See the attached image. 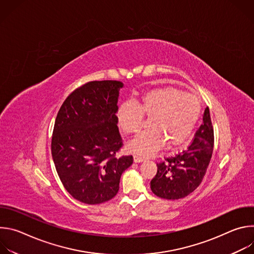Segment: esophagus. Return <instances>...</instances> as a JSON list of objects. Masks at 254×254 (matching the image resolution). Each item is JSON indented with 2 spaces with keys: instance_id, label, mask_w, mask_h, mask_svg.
<instances>
[{
  "instance_id": "1",
  "label": "esophagus",
  "mask_w": 254,
  "mask_h": 254,
  "mask_svg": "<svg viewBox=\"0 0 254 254\" xmlns=\"http://www.w3.org/2000/svg\"><path fill=\"white\" fill-rule=\"evenodd\" d=\"M142 161H143V158H141L139 156H136V155L133 156V162L134 163H141Z\"/></svg>"
}]
</instances>
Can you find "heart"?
<instances>
[{
	"instance_id": "b5f03b06",
	"label": "heart",
	"mask_w": 254,
	"mask_h": 254,
	"mask_svg": "<svg viewBox=\"0 0 254 254\" xmlns=\"http://www.w3.org/2000/svg\"><path fill=\"white\" fill-rule=\"evenodd\" d=\"M201 114L200 99L173 86L157 87L142 93L134 102H125L118 110L119 127L127 134L136 133L142 115L150 118L149 129L128 143L140 156L159 151L164 142L169 149L182 146L193 132Z\"/></svg>"
}]
</instances>
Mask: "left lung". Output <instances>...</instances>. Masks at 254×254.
<instances>
[{"mask_svg": "<svg viewBox=\"0 0 254 254\" xmlns=\"http://www.w3.org/2000/svg\"><path fill=\"white\" fill-rule=\"evenodd\" d=\"M214 144V132L209 108L190 146L179 154L157 164L158 172L151 181L155 195L177 200L191 194L201 184L209 166Z\"/></svg>", "mask_w": 254, "mask_h": 254, "instance_id": "left-lung-1", "label": "left lung"}]
</instances>
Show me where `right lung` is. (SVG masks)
<instances>
[{"mask_svg":"<svg viewBox=\"0 0 254 254\" xmlns=\"http://www.w3.org/2000/svg\"><path fill=\"white\" fill-rule=\"evenodd\" d=\"M117 80L91 81L72 92L56 117L51 153L64 188L85 204H100L119 192L132 156L117 158L123 146L117 112Z\"/></svg>","mask_w":254,"mask_h":254,"instance_id":"right-lung-1","label":"right lung"}]
</instances>
